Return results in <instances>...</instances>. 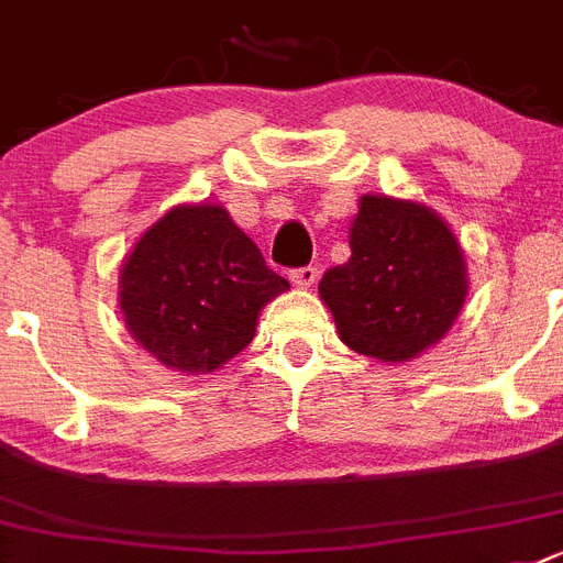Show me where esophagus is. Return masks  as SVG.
I'll return each instance as SVG.
<instances>
[{"mask_svg": "<svg viewBox=\"0 0 563 563\" xmlns=\"http://www.w3.org/2000/svg\"><path fill=\"white\" fill-rule=\"evenodd\" d=\"M290 282L296 287H301V290H307V287H312L318 282V267H296V271H290Z\"/></svg>", "mask_w": 563, "mask_h": 563, "instance_id": "esophagus-1", "label": "esophagus"}]
</instances>
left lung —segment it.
<instances>
[{"label": "left lung", "instance_id": "8db88e82", "mask_svg": "<svg viewBox=\"0 0 563 563\" xmlns=\"http://www.w3.org/2000/svg\"><path fill=\"white\" fill-rule=\"evenodd\" d=\"M351 260L320 278L340 340L362 356L411 362L451 331L467 298L456 234L426 205L362 196Z\"/></svg>", "mask_w": 563, "mask_h": 563}]
</instances>
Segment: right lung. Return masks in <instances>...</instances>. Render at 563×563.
Returning a JSON list of instances; mask_svg holds the SVG:
<instances>
[{"instance_id": "add662e5", "label": "right lung", "mask_w": 563, "mask_h": 563, "mask_svg": "<svg viewBox=\"0 0 563 563\" xmlns=\"http://www.w3.org/2000/svg\"><path fill=\"white\" fill-rule=\"evenodd\" d=\"M290 290L221 205H181L143 232L118 276L124 323L170 371L201 376L254 340L262 307Z\"/></svg>"}]
</instances>
